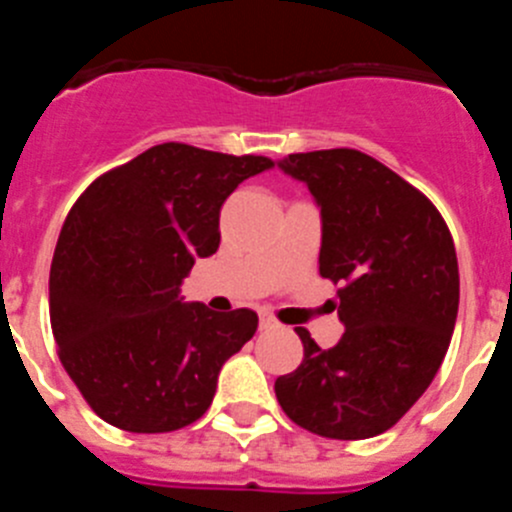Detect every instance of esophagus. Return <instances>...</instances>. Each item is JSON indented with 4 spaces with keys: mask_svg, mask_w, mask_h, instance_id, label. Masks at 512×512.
<instances>
[{
    "mask_svg": "<svg viewBox=\"0 0 512 512\" xmlns=\"http://www.w3.org/2000/svg\"><path fill=\"white\" fill-rule=\"evenodd\" d=\"M261 328H264V330L277 328V320L271 318V315H261Z\"/></svg>",
    "mask_w": 512,
    "mask_h": 512,
    "instance_id": "34e87169",
    "label": "esophagus"
}]
</instances>
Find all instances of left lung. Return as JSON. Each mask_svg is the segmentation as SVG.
Wrapping results in <instances>:
<instances>
[{"label":"left lung","mask_w":512,"mask_h":512,"mask_svg":"<svg viewBox=\"0 0 512 512\" xmlns=\"http://www.w3.org/2000/svg\"><path fill=\"white\" fill-rule=\"evenodd\" d=\"M284 174L307 184L323 217L320 277L338 289L346 333L305 356L274 392L300 428L338 441L384 433L428 390L459 312L454 238L423 192L354 148L289 153Z\"/></svg>","instance_id":"obj_1"}]
</instances>
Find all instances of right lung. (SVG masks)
<instances>
[{"label": "right lung", "mask_w": 512, "mask_h": 512, "mask_svg": "<svg viewBox=\"0 0 512 512\" xmlns=\"http://www.w3.org/2000/svg\"><path fill=\"white\" fill-rule=\"evenodd\" d=\"M266 156L161 143L94 179L51 264L58 359L89 408L130 433L200 420L217 374L259 328L253 310L182 302L179 284L220 246V207Z\"/></svg>", "instance_id": "right-lung-1"}]
</instances>
